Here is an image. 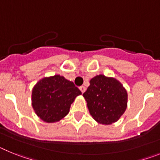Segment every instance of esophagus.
Returning a JSON list of instances; mask_svg holds the SVG:
<instances>
[{
    "label": "esophagus",
    "mask_w": 160,
    "mask_h": 160,
    "mask_svg": "<svg viewBox=\"0 0 160 160\" xmlns=\"http://www.w3.org/2000/svg\"><path fill=\"white\" fill-rule=\"evenodd\" d=\"M80 91H81L82 93H84V92H85L86 88H85V87H84V86H80Z\"/></svg>",
    "instance_id": "1"
}]
</instances>
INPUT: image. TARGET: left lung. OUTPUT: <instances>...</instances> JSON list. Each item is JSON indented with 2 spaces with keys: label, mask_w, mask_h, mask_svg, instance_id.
I'll return each mask as SVG.
<instances>
[{
  "label": "left lung",
  "mask_w": 160,
  "mask_h": 160,
  "mask_svg": "<svg viewBox=\"0 0 160 160\" xmlns=\"http://www.w3.org/2000/svg\"><path fill=\"white\" fill-rule=\"evenodd\" d=\"M83 94L92 117L101 124L109 125L120 118L127 107V92L118 80L99 75L90 80Z\"/></svg>",
  "instance_id": "left-lung-1"
}]
</instances>
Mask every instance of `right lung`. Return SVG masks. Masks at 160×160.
<instances>
[{"mask_svg":"<svg viewBox=\"0 0 160 160\" xmlns=\"http://www.w3.org/2000/svg\"><path fill=\"white\" fill-rule=\"evenodd\" d=\"M81 92L74 83L55 75L42 79L32 92V105L36 114L46 122H55L64 118Z\"/></svg>","mask_w":160,"mask_h":160,"instance_id":"add662e5","label":"right lung"}]
</instances>
